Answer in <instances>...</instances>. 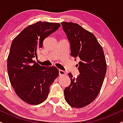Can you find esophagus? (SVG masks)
<instances>
[{"label":"esophagus","mask_w":123,"mask_h":123,"mask_svg":"<svg viewBox=\"0 0 123 123\" xmlns=\"http://www.w3.org/2000/svg\"><path fill=\"white\" fill-rule=\"evenodd\" d=\"M59 75H66V73H65L63 70H59Z\"/></svg>","instance_id":"1"}]
</instances>
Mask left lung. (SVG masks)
I'll use <instances>...</instances> for the list:
<instances>
[{"instance_id":"1","label":"left lung","mask_w":123,"mask_h":123,"mask_svg":"<svg viewBox=\"0 0 123 123\" xmlns=\"http://www.w3.org/2000/svg\"><path fill=\"white\" fill-rule=\"evenodd\" d=\"M70 45L71 55L80 59L77 78L69 73L71 83L65 99L72 107L82 108L94 101L103 85L107 65L103 48L95 36L76 23H61Z\"/></svg>"}]
</instances>
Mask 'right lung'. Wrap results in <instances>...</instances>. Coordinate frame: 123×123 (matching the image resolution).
<instances>
[{"mask_svg":"<svg viewBox=\"0 0 123 123\" xmlns=\"http://www.w3.org/2000/svg\"><path fill=\"white\" fill-rule=\"evenodd\" d=\"M60 26L58 23L39 21L24 28L12 42L7 59L8 74L16 94L26 103H43L58 77L56 67L42 66L33 59L37 58L45 38Z\"/></svg>","mask_w":123,"mask_h":123,"instance_id":"add662e5","label":"right lung"}]
</instances>
